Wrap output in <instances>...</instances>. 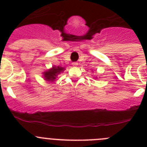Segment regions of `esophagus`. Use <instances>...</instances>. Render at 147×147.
I'll use <instances>...</instances> for the list:
<instances>
[{
  "instance_id": "34e87169",
  "label": "esophagus",
  "mask_w": 147,
  "mask_h": 147,
  "mask_svg": "<svg viewBox=\"0 0 147 147\" xmlns=\"http://www.w3.org/2000/svg\"><path fill=\"white\" fill-rule=\"evenodd\" d=\"M72 65L73 66H77L78 65V63L77 62H72Z\"/></svg>"
}]
</instances>
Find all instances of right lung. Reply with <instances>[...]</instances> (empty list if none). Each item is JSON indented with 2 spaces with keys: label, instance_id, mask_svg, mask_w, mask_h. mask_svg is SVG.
I'll return each mask as SVG.
<instances>
[{
  "label": "right lung",
  "instance_id": "right-lung-1",
  "mask_svg": "<svg viewBox=\"0 0 147 147\" xmlns=\"http://www.w3.org/2000/svg\"><path fill=\"white\" fill-rule=\"evenodd\" d=\"M65 70V67H60V66H53L51 69L47 70L43 73V76L45 80L49 82H54L58 74Z\"/></svg>",
  "mask_w": 147,
  "mask_h": 147
}]
</instances>
